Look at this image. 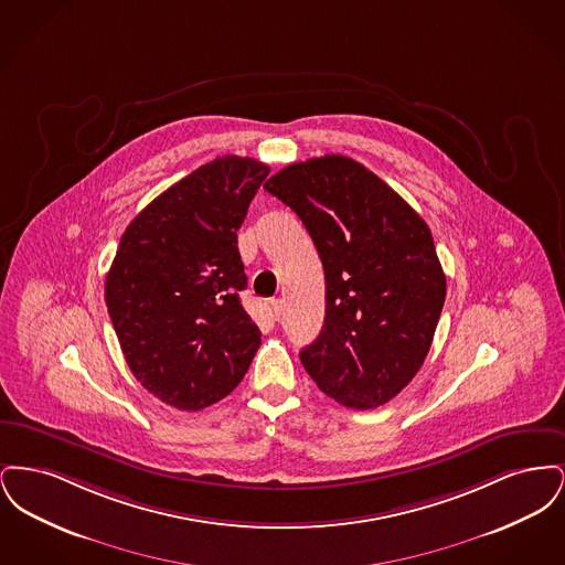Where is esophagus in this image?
Segmentation results:
<instances>
[{"label": "esophagus", "mask_w": 565, "mask_h": 565, "mask_svg": "<svg viewBox=\"0 0 565 565\" xmlns=\"http://www.w3.org/2000/svg\"><path fill=\"white\" fill-rule=\"evenodd\" d=\"M270 311H273L275 318H279L281 311H284V300H281V298H273V300H270Z\"/></svg>", "instance_id": "1"}]
</instances>
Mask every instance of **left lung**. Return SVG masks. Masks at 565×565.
Instances as JSON below:
<instances>
[{
  "instance_id": "left-lung-1",
  "label": "left lung",
  "mask_w": 565,
  "mask_h": 565,
  "mask_svg": "<svg viewBox=\"0 0 565 565\" xmlns=\"http://www.w3.org/2000/svg\"><path fill=\"white\" fill-rule=\"evenodd\" d=\"M265 190L302 220L326 275V318L300 351L305 371L343 406L392 401L422 369L447 295L428 224L341 154L288 164Z\"/></svg>"
}]
</instances>
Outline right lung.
<instances>
[{
	"label": "right lung",
	"mask_w": 565,
	"mask_h": 565,
	"mask_svg": "<svg viewBox=\"0 0 565 565\" xmlns=\"http://www.w3.org/2000/svg\"><path fill=\"white\" fill-rule=\"evenodd\" d=\"M267 175L247 157L201 164L135 215L116 249L106 305L120 350L135 379L173 408L228 396L260 348L239 300L237 231Z\"/></svg>",
	"instance_id": "obj_1"
}]
</instances>
